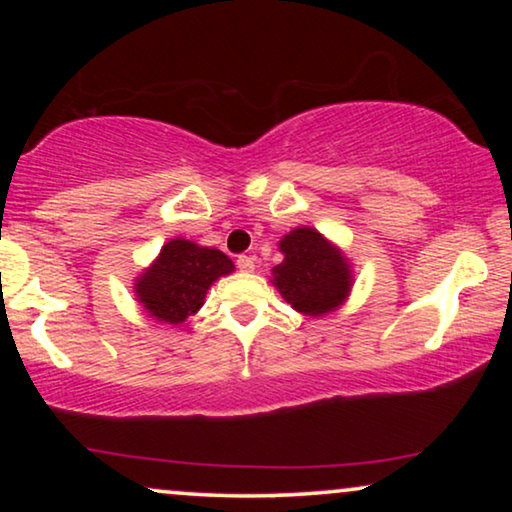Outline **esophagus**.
I'll return each mask as SVG.
<instances>
[{"instance_id":"34e87169","label":"esophagus","mask_w":512,"mask_h":512,"mask_svg":"<svg viewBox=\"0 0 512 512\" xmlns=\"http://www.w3.org/2000/svg\"><path fill=\"white\" fill-rule=\"evenodd\" d=\"M237 268H240L242 272H254V268H256L254 258H251V256H240V258H237Z\"/></svg>"}]
</instances>
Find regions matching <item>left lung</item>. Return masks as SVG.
Returning <instances> with one entry per match:
<instances>
[{
	"label": "left lung",
	"mask_w": 512,
	"mask_h": 512,
	"mask_svg": "<svg viewBox=\"0 0 512 512\" xmlns=\"http://www.w3.org/2000/svg\"><path fill=\"white\" fill-rule=\"evenodd\" d=\"M284 261L272 268V284L303 317H326L347 303L354 270L338 244L317 228H293L279 240Z\"/></svg>",
	"instance_id": "left-lung-1"
}]
</instances>
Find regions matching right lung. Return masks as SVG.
I'll list each match as a JSON object with an SVG mask.
<instances>
[{"instance_id": "right-lung-1", "label": "right lung", "mask_w": 512, "mask_h": 512, "mask_svg": "<svg viewBox=\"0 0 512 512\" xmlns=\"http://www.w3.org/2000/svg\"><path fill=\"white\" fill-rule=\"evenodd\" d=\"M233 270L235 263L223 251L174 237L163 244L149 268L139 272L132 289L151 319L179 326L205 305L209 286Z\"/></svg>"}]
</instances>
